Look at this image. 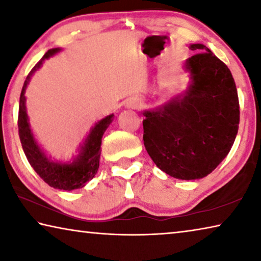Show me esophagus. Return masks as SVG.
Masks as SVG:
<instances>
[{
    "label": "esophagus",
    "mask_w": 261,
    "mask_h": 261,
    "mask_svg": "<svg viewBox=\"0 0 261 261\" xmlns=\"http://www.w3.org/2000/svg\"><path fill=\"white\" fill-rule=\"evenodd\" d=\"M139 106H140V101L136 100V99H132L129 101V102H127V107L129 108H138Z\"/></svg>",
    "instance_id": "1"
}]
</instances>
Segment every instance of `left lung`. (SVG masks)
Here are the masks:
<instances>
[{"mask_svg": "<svg viewBox=\"0 0 261 261\" xmlns=\"http://www.w3.org/2000/svg\"><path fill=\"white\" fill-rule=\"evenodd\" d=\"M197 54L185 61L191 83L175 96L143 115L144 145L166 174L198 179L218 167L235 141L240 102L230 70L201 43L190 45Z\"/></svg>", "mask_w": 261, "mask_h": 261, "instance_id": "obj_1", "label": "left lung"}]
</instances>
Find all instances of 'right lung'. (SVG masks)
Masks as SVG:
<instances>
[{
	"label": "right lung",
	"mask_w": 261,
	"mask_h": 261,
	"mask_svg": "<svg viewBox=\"0 0 261 261\" xmlns=\"http://www.w3.org/2000/svg\"><path fill=\"white\" fill-rule=\"evenodd\" d=\"M60 50V48H53V49L48 50L42 56V59L34 65V68L31 70V72L25 79L19 99L18 134L25 155L28 158L30 165L35 170V173L40 176L49 187L71 191V190L85 187V184L93 178L96 171H98L101 154V139H102L105 131L113 122L114 114L108 115L107 117L102 118L92 127L87 138L79 148V154L73 159L72 162H55L46 155V153L38 145L30 127L24 94L31 77L41 67L43 61L48 60Z\"/></svg>",
	"instance_id": "1"
}]
</instances>
